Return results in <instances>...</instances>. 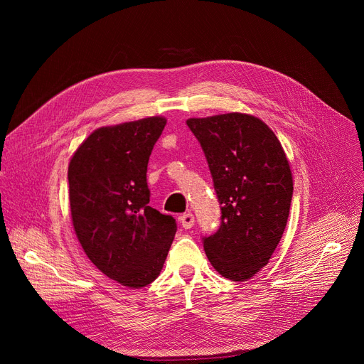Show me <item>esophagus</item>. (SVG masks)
<instances>
[{"label": "esophagus", "mask_w": 364, "mask_h": 364, "mask_svg": "<svg viewBox=\"0 0 364 364\" xmlns=\"http://www.w3.org/2000/svg\"><path fill=\"white\" fill-rule=\"evenodd\" d=\"M180 221H181V225H183L184 228H192V227L195 225V215L187 213V214H184V215L180 217Z\"/></svg>", "instance_id": "34e87169"}]
</instances>
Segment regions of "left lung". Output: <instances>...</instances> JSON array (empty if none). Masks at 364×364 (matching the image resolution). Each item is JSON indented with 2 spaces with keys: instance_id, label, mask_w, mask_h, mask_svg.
<instances>
[{
  "instance_id": "8db88e82",
  "label": "left lung",
  "mask_w": 364,
  "mask_h": 364,
  "mask_svg": "<svg viewBox=\"0 0 364 364\" xmlns=\"http://www.w3.org/2000/svg\"><path fill=\"white\" fill-rule=\"evenodd\" d=\"M221 203V225L203 239L225 279L245 282L269 264L283 236L294 192L292 171L272 128L247 113L188 118Z\"/></svg>"
}]
</instances>
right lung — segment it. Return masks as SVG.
<instances>
[{"label":"right lung","instance_id":"add662e5","mask_svg":"<svg viewBox=\"0 0 364 364\" xmlns=\"http://www.w3.org/2000/svg\"><path fill=\"white\" fill-rule=\"evenodd\" d=\"M166 125L150 117L100 127L70 158L69 202L76 237L90 261L128 289L155 280L177 224L149 206L147 162Z\"/></svg>","mask_w":364,"mask_h":364}]
</instances>
